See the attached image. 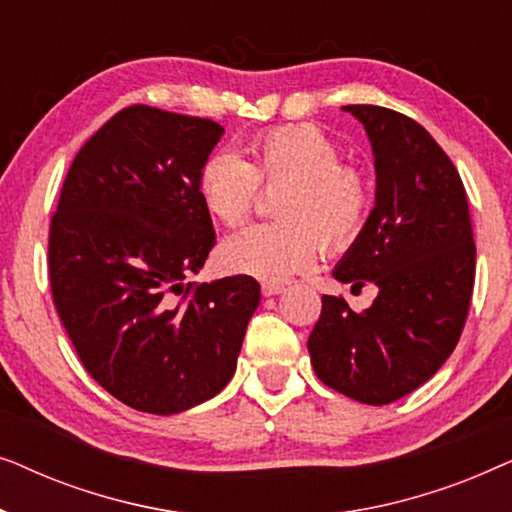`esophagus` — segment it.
<instances>
[{"mask_svg":"<svg viewBox=\"0 0 512 512\" xmlns=\"http://www.w3.org/2000/svg\"><path fill=\"white\" fill-rule=\"evenodd\" d=\"M261 291H263V296H265V298H270V296H279V293H284V286H282V284L265 282V284L261 286Z\"/></svg>","mask_w":512,"mask_h":512,"instance_id":"esophagus-1","label":"esophagus"}]
</instances>
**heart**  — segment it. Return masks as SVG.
Here are the masks:
<instances>
[{
	"label": "heart",
	"instance_id": "obj_1",
	"mask_svg": "<svg viewBox=\"0 0 512 512\" xmlns=\"http://www.w3.org/2000/svg\"><path fill=\"white\" fill-rule=\"evenodd\" d=\"M251 158L247 163L233 151H214L200 167V198L226 226L251 214L261 181L289 184L277 200L282 223L242 228L221 242L219 263L226 272L284 282L317 263L321 244L345 251L366 228L373 207L368 179L342 163L338 142L317 125L263 132L251 142Z\"/></svg>",
	"mask_w": 512,
	"mask_h": 512
}]
</instances>
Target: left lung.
<instances>
[{"instance_id": "1", "label": "left lung", "mask_w": 512, "mask_h": 512, "mask_svg": "<svg viewBox=\"0 0 512 512\" xmlns=\"http://www.w3.org/2000/svg\"><path fill=\"white\" fill-rule=\"evenodd\" d=\"M375 158V207L333 277L377 298L354 312L321 298L312 328L314 373L359 403L387 405L438 373L464 331L475 244L464 184L429 132L398 111L349 104Z\"/></svg>"}]
</instances>
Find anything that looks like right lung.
<instances>
[{
	"mask_svg": "<svg viewBox=\"0 0 512 512\" xmlns=\"http://www.w3.org/2000/svg\"><path fill=\"white\" fill-rule=\"evenodd\" d=\"M221 137L207 118L118 111L76 153L53 214L55 310L93 380L139 412L219 394L261 303L247 275L186 284L216 242L198 177Z\"/></svg>",
	"mask_w": 512,
	"mask_h": 512,
	"instance_id": "obj_1",
	"label": "right lung"
}]
</instances>
